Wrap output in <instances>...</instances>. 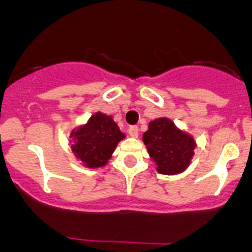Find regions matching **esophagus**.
<instances>
[{
    "label": "esophagus",
    "instance_id": "34e87169",
    "mask_svg": "<svg viewBox=\"0 0 252 252\" xmlns=\"http://www.w3.org/2000/svg\"><path fill=\"white\" fill-rule=\"evenodd\" d=\"M128 135H130L131 137L139 136V127H137V126H130V127H128Z\"/></svg>",
    "mask_w": 252,
    "mask_h": 252
}]
</instances>
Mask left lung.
<instances>
[{
	"mask_svg": "<svg viewBox=\"0 0 252 252\" xmlns=\"http://www.w3.org/2000/svg\"><path fill=\"white\" fill-rule=\"evenodd\" d=\"M142 139L158 171L162 174H177L183 171L194 154L192 137L180 132L168 119L150 122L149 130L144 133Z\"/></svg>",
	"mask_w": 252,
	"mask_h": 252,
	"instance_id": "left-lung-1",
	"label": "left lung"
}]
</instances>
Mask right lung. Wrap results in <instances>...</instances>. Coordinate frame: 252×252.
Instances as JSON below:
<instances>
[{
	"instance_id": "1",
	"label": "right lung",
	"mask_w": 252,
	"mask_h": 252,
	"mask_svg": "<svg viewBox=\"0 0 252 252\" xmlns=\"http://www.w3.org/2000/svg\"><path fill=\"white\" fill-rule=\"evenodd\" d=\"M74 137L73 151L77 158L91 168L103 166L116 145L125 137L110 116L98 112L93 115L86 126L72 133Z\"/></svg>"
}]
</instances>
